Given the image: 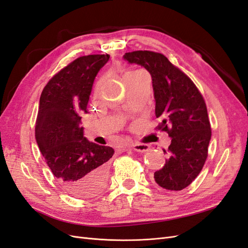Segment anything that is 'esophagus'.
Wrapping results in <instances>:
<instances>
[{
    "label": "esophagus",
    "mask_w": 248,
    "mask_h": 248,
    "mask_svg": "<svg viewBox=\"0 0 248 248\" xmlns=\"http://www.w3.org/2000/svg\"><path fill=\"white\" fill-rule=\"evenodd\" d=\"M128 149H133L134 151L137 152H146L150 149V147L149 145H146V144H134V145H128V146H122L120 148V151L124 152V151H127Z\"/></svg>",
    "instance_id": "obj_1"
}]
</instances>
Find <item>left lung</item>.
I'll return each mask as SVG.
<instances>
[{"label":"left lung","instance_id":"1","mask_svg":"<svg viewBox=\"0 0 248 248\" xmlns=\"http://www.w3.org/2000/svg\"><path fill=\"white\" fill-rule=\"evenodd\" d=\"M124 60L138 64L152 78L155 116L158 129L171 138L164 167L154 172L155 182L164 189L182 190L198 177L208 156L211 140L207 107L193 81L159 52H126Z\"/></svg>","mask_w":248,"mask_h":248}]
</instances>
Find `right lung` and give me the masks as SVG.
<instances>
[{"instance_id": "add662e5", "label": "right lung", "mask_w": 248, "mask_h": 248, "mask_svg": "<svg viewBox=\"0 0 248 248\" xmlns=\"http://www.w3.org/2000/svg\"><path fill=\"white\" fill-rule=\"evenodd\" d=\"M108 55L74 60L51 78L39 100L35 137L42 156L63 188L78 199L100 194L108 185V160L114 149L84 137L80 127L97 73Z\"/></svg>"}]
</instances>
